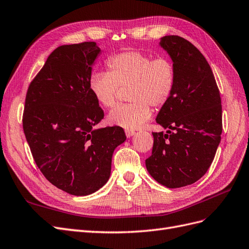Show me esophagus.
<instances>
[{
    "label": "esophagus",
    "instance_id": "obj_1",
    "mask_svg": "<svg viewBox=\"0 0 249 249\" xmlns=\"http://www.w3.org/2000/svg\"><path fill=\"white\" fill-rule=\"evenodd\" d=\"M135 134H136V132L133 131V130H126V131H125V136H126L127 138H130V137L134 136Z\"/></svg>",
    "mask_w": 249,
    "mask_h": 249
}]
</instances>
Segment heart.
<instances>
[{
  "instance_id": "1",
  "label": "heart",
  "mask_w": 249,
  "mask_h": 249,
  "mask_svg": "<svg viewBox=\"0 0 249 249\" xmlns=\"http://www.w3.org/2000/svg\"><path fill=\"white\" fill-rule=\"evenodd\" d=\"M109 72L93 73L90 91L103 107L115 105L119 87H130L131 104L119 105L107 117L112 125L136 130L152 116V109L161 108L170 99L176 81V71L166 57L153 58L138 51L124 52L107 60Z\"/></svg>"
}]
</instances>
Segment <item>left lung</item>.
I'll return each mask as SVG.
<instances>
[{"label": "left lung", "instance_id": "obj_1", "mask_svg": "<svg viewBox=\"0 0 249 249\" xmlns=\"http://www.w3.org/2000/svg\"><path fill=\"white\" fill-rule=\"evenodd\" d=\"M159 44L175 66L176 81L156 118L168 131L153 133L145 165L158 183L179 188L198 180L214 160L222 133L221 99L208 61L191 42L168 35Z\"/></svg>", "mask_w": 249, "mask_h": 249}]
</instances>
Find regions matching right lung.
<instances>
[{
    "mask_svg": "<svg viewBox=\"0 0 249 249\" xmlns=\"http://www.w3.org/2000/svg\"><path fill=\"white\" fill-rule=\"evenodd\" d=\"M95 42L64 44L48 57L29 86L22 127L46 178L71 195L92 194L108 182L123 127H96L104 111L90 91Z\"/></svg>",
    "mask_w": 249,
    "mask_h": 249,
    "instance_id": "right-lung-1",
    "label": "right lung"
}]
</instances>
